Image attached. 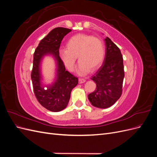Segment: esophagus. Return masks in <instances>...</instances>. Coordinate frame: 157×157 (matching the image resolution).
<instances>
[{"label":"esophagus","mask_w":157,"mask_h":157,"mask_svg":"<svg viewBox=\"0 0 157 157\" xmlns=\"http://www.w3.org/2000/svg\"><path fill=\"white\" fill-rule=\"evenodd\" d=\"M85 82H86V80H85V79L81 78H78V82H79V84H82V83H84Z\"/></svg>","instance_id":"34e87169"}]
</instances>
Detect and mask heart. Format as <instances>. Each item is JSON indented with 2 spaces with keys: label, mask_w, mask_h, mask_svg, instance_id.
Listing matches in <instances>:
<instances>
[{
  "label": "heart",
  "mask_w": 157,
  "mask_h": 157,
  "mask_svg": "<svg viewBox=\"0 0 157 157\" xmlns=\"http://www.w3.org/2000/svg\"><path fill=\"white\" fill-rule=\"evenodd\" d=\"M67 50H61V57L69 71H73L78 57L80 63L78 73L85 74L89 70L97 69L105 54L103 41L92 35L78 34L71 37L67 42Z\"/></svg>",
  "instance_id": "1"
}]
</instances>
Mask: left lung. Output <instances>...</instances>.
<instances>
[{"label": "left lung", "instance_id": "8db88e82", "mask_svg": "<svg viewBox=\"0 0 157 157\" xmlns=\"http://www.w3.org/2000/svg\"><path fill=\"white\" fill-rule=\"evenodd\" d=\"M105 42L106 52L104 61L91 78L96 84V88L88 96L93 106L101 109L112 106L120 98L124 77L120 49L109 37H106Z\"/></svg>", "mask_w": 157, "mask_h": 157}]
</instances>
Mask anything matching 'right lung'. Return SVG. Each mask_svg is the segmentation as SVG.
<instances>
[{"instance_id":"right-lung-1","label":"right lung","mask_w":157,"mask_h":157,"mask_svg":"<svg viewBox=\"0 0 157 157\" xmlns=\"http://www.w3.org/2000/svg\"><path fill=\"white\" fill-rule=\"evenodd\" d=\"M71 31L64 27L52 29L36 47L33 55L31 80L33 91L42 106L53 112L63 110L67 106L72 90L78 84V78L65 70L59 57V49L63 37ZM47 54L54 57L57 63L56 81L47 88L41 86L40 64L42 58Z\"/></svg>"}]
</instances>
